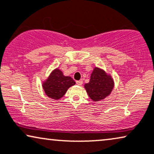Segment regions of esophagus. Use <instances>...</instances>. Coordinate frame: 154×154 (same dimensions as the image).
I'll return each instance as SVG.
<instances>
[{"mask_svg":"<svg viewBox=\"0 0 154 154\" xmlns=\"http://www.w3.org/2000/svg\"><path fill=\"white\" fill-rule=\"evenodd\" d=\"M82 80H79V81H77V82H76V84H77V85H78V86H81L82 85Z\"/></svg>","mask_w":154,"mask_h":154,"instance_id":"34e87169","label":"esophagus"}]
</instances>
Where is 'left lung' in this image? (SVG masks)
<instances>
[{"label":"left lung","mask_w":154,"mask_h":154,"mask_svg":"<svg viewBox=\"0 0 154 154\" xmlns=\"http://www.w3.org/2000/svg\"><path fill=\"white\" fill-rule=\"evenodd\" d=\"M114 85V80L109 73L95 67L91 74L89 82L85 84V88L92 101H99L111 94Z\"/></svg>","instance_id":"obj_1"}]
</instances>
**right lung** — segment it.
<instances>
[{"instance_id": "right-lung-1", "label": "right lung", "mask_w": 154, "mask_h": 154, "mask_svg": "<svg viewBox=\"0 0 154 154\" xmlns=\"http://www.w3.org/2000/svg\"><path fill=\"white\" fill-rule=\"evenodd\" d=\"M75 85V82L71 77L65 76L62 70L57 67L43 82L42 87L47 96L58 100L65 95L69 87Z\"/></svg>"}]
</instances>
